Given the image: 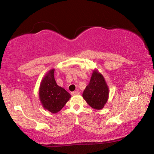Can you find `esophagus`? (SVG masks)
Masks as SVG:
<instances>
[{
    "label": "esophagus",
    "mask_w": 154,
    "mask_h": 154,
    "mask_svg": "<svg viewBox=\"0 0 154 154\" xmlns=\"http://www.w3.org/2000/svg\"><path fill=\"white\" fill-rule=\"evenodd\" d=\"M80 94V92L79 90H76V91H74V92H71V95L72 96H75V95H79Z\"/></svg>",
    "instance_id": "obj_1"
}]
</instances>
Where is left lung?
Here are the masks:
<instances>
[{
  "mask_svg": "<svg viewBox=\"0 0 154 154\" xmlns=\"http://www.w3.org/2000/svg\"><path fill=\"white\" fill-rule=\"evenodd\" d=\"M109 88L103 75L93 71L90 82L83 91V98L93 109H102L109 98Z\"/></svg>",
  "mask_w": 154,
  "mask_h": 154,
  "instance_id": "1",
  "label": "left lung"
}]
</instances>
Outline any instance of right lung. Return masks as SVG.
I'll return each mask as SVG.
<instances>
[{"label":"right lung","mask_w":154,"mask_h":154,"mask_svg":"<svg viewBox=\"0 0 154 154\" xmlns=\"http://www.w3.org/2000/svg\"><path fill=\"white\" fill-rule=\"evenodd\" d=\"M71 97L64 88L57 85L54 79V69L48 71L41 81L39 99L44 109L52 113L60 111Z\"/></svg>","instance_id":"right-lung-1"}]
</instances>
